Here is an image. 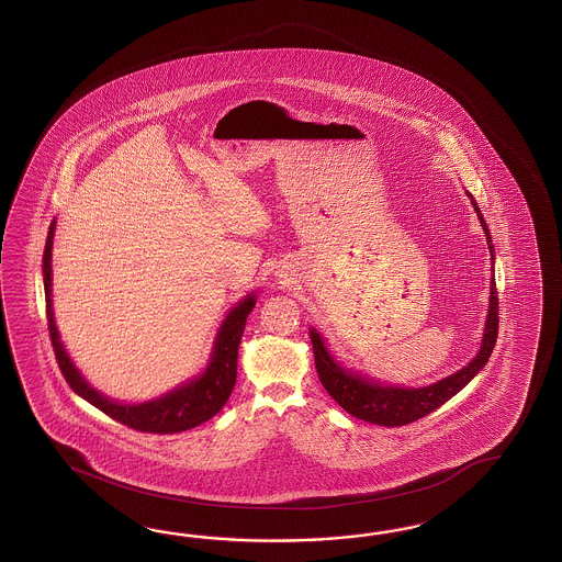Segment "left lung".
I'll return each instance as SVG.
<instances>
[{
	"mask_svg": "<svg viewBox=\"0 0 562 562\" xmlns=\"http://www.w3.org/2000/svg\"><path fill=\"white\" fill-rule=\"evenodd\" d=\"M472 205L476 210L477 221L484 228L488 251L494 259L493 237L488 233L486 221L482 218L474 198H472ZM496 334H498V294H496L493 276L488 317L484 325L480 352L458 373L449 374L432 385L397 387V385L379 383L364 374L355 373L352 369H344L340 362L329 355L322 334L315 327H311V341H313L315 367H317V374L322 379V385H324L325 392L340 404L341 408L371 425L404 426L441 408L447 400H451L456 393H460L488 362V358L493 355L494 344H496Z\"/></svg>",
	"mask_w": 562,
	"mask_h": 562,
	"instance_id": "1",
	"label": "left lung"
}]
</instances>
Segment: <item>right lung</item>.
Here are the masks:
<instances>
[{"label": "right lung", "mask_w": 562, "mask_h": 562, "mask_svg": "<svg viewBox=\"0 0 562 562\" xmlns=\"http://www.w3.org/2000/svg\"><path fill=\"white\" fill-rule=\"evenodd\" d=\"M55 237V221L49 226V235L45 243L43 256V282H45V299H47V325L52 336L53 352L57 364L66 376L69 387L85 397L88 404L101 409L113 420L130 426L139 432H154V435H172L189 430L193 426L210 420L214 414L221 412L226 400L231 397L235 381H237L238 344L243 329L247 324L249 313L256 306V294H247L237 306L231 308L226 319L222 322L218 336L212 348V357L205 367L204 373L188 383L175 387L172 392L165 393L156 400L144 404H120L109 400L106 395L90 387L76 364L69 360L64 344L59 340L55 319H53L52 305V249Z\"/></svg>", "instance_id": "obj_1"}]
</instances>
